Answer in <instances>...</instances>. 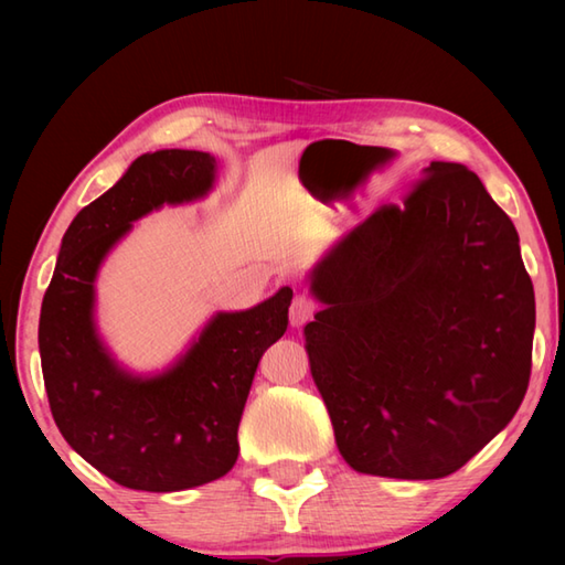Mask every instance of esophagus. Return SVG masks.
<instances>
[{
    "instance_id": "obj_1",
    "label": "esophagus",
    "mask_w": 565,
    "mask_h": 565,
    "mask_svg": "<svg viewBox=\"0 0 565 565\" xmlns=\"http://www.w3.org/2000/svg\"><path fill=\"white\" fill-rule=\"evenodd\" d=\"M316 313H318V303L313 301V298L306 296V294H298L294 298V303H291L289 320H291L294 328H301V326H306L308 320H313Z\"/></svg>"
}]
</instances>
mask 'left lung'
Instances as JSON below:
<instances>
[{
  "instance_id": "8db88e82",
  "label": "left lung",
  "mask_w": 565,
  "mask_h": 565,
  "mask_svg": "<svg viewBox=\"0 0 565 565\" xmlns=\"http://www.w3.org/2000/svg\"><path fill=\"white\" fill-rule=\"evenodd\" d=\"M310 374L354 471L444 478L518 413L534 286L508 213L456 162L347 233L310 274Z\"/></svg>"
}]
</instances>
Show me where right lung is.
Listing matches in <instances>:
<instances>
[{"label": "right lung", "mask_w": 565, "mask_h": 565, "mask_svg": "<svg viewBox=\"0 0 565 565\" xmlns=\"http://www.w3.org/2000/svg\"><path fill=\"white\" fill-rule=\"evenodd\" d=\"M213 179L209 152L140 154L70 223L43 296L39 350L60 435L97 471L134 490L177 493L231 471L259 359L289 326L294 291L284 286L255 308L215 316L160 376L128 374L102 344L94 279L106 252L162 203L206 196Z\"/></svg>", "instance_id": "right-lung-1"}]
</instances>
